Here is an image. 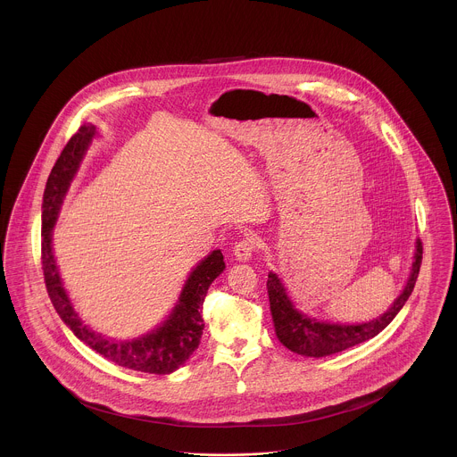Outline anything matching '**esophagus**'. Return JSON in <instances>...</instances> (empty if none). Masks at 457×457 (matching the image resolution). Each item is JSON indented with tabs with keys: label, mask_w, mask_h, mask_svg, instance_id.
<instances>
[{
	"label": "esophagus",
	"mask_w": 457,
	"mask_h": 457,
	"mask_svg": "<svg viewBox=\"0 0 457 457\" xmlns=\"http://www.w3.org/2000/svg\"><path fill=\"white\" fill-rule=\"evenodd\" d=\"M255 250H257L255 241H253L252 237H246V239L236 243V246H234V255H236V259L239 262H248L253 257Z\"/></svg>",
	"instance_id": "esophagus-1"
}]
</instances>
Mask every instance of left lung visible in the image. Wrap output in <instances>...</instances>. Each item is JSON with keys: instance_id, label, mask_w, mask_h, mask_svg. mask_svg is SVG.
Masks as SVG:
<instances>
[{"instance_id": "left-lung-1", "label": "left lung", "mask_w": 457, "mask_h": 457, "mask_svg": "<svg viewBox=\"0 0 457 457\" xmlns=\"http://www.w3.org/2000/svg\"><path fill=\"white\" fill-rule=\"evenodd\" d=\"M420 263H422V243L420 239H417L411 272L401 295L394 301V304L382 317L371 322L355 324V326L327 324L297 312L290 297L287 295V290L279 281V278L274 272H269L267 294H269L270 315H272L278 339L294 353L306 355V357H326L375 337L378 332H382L391 324L394 317L399 313V310L404 306V303L411 295L419 270H420Z\"/></svg>"}]
</instances>
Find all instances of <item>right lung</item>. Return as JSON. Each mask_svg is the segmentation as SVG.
<instances>
[{
	"mask_svg": "<svg viewBox=\"0 0 457 457\" xmlns=\"http://www.w3.org/2000/svg\"><path fill=\"white\" fill-rule=\"evenodd\" d=\"M95 133V127L82 125L77 133L71 135L60 158L56 160L46 185L42 204V269L46 287L51 303L62 320L82 343H86L96 353L127 370L169 375L176 371L181 364H185L198 348L204 328V319L200 315L202 304L211 283L225 269L223 255L220 250H214L196 265L183 287L176 308L156 330L131 341H114L84 326L66 295L53 255L51 241L53 227L58 220V212L68 192V187Z\"/></svg>",
	"mask_w": 457,
	"mask_h": 457,
	"instance_id": "obj_1",
	"label": "right lung"
}]
</instances>
